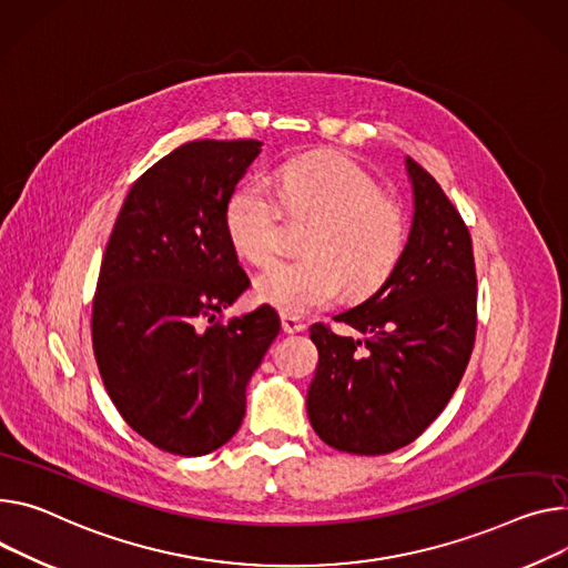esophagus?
<instances>
[{
    "mask_svg": "<svg viewBox=\"0 0 568 568\" xmlns=\"http://www.w3.org/2000/svg\"><path fill=\"white\" fill-rule=\"evenodd\" d=\"M282 329H284L286 334H297V332L307 329V323L295 318V316H282Z\"/></svg>",
    "mask_w": 568,
    "mask_h": 568,
    "instance_id": "34e87169",
    "label": "esophagus"
}]
</instances>
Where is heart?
Here are the masks:
<instances>
[{
  "mask_svg": "<svg viewBox=\"0 0 568 568\" xmlns=\"http://www.w3.org/2000/svg\"><path fill=\"white\" fill-rule=\"evenodd\" d=\"M261 180L239 184L225 204V230L252 264L277 254L282 209L295 221H314L304 232L302 258L277 261L254 282L256 297L286 316H304L345 291L362 297L396 271L407 243L403 206L379 193V184L353 159L321 152L286 161Z\"/></svg>",
  "mask_w": 568,
  "mask_h": 568,
  "instance_id": "obj_1",
  "label": "heart"
}]
</instances>
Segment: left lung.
<instances>
[{
	"label": "left lung",
	"mask_w": 568,
	"mask_h": 568,
	"mask_svg": "<svg viewBox=\"0 0 568 568\" xmlns=\"http://www.w3.org/2000/svg\"><path fill=\"white\" fill-rule=\"evenodd\" d=\"M414 221L396 271L334 316L357 336L312 325L318 366L307 414L321 439L353 455L394 453L444 412L468 366L477 327L473 243L459 211L407 156Z\"/></svg>",
	"instance_id": "left-lung-1"
}]
</instances>
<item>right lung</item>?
Masks as SVG:
<instances>
[{"label":"right lung","mask_w":568,"mask_h":568,"mask_svg":"<svg viewBox=\"0 0 568 568\" xmlns=\"http://www.w3.org/2000/svg\"><path fill=\"white\" fill-rule=\"evenodd\" d=\"M261 143L193 141L134 182L104 250L93 300L95 362L120 416L163 453L225 446L245 386L280 334L273 307L215 321L250 286L225 204Z\"/></svg>","instance_id":"right-lung-1"}]
</instances>
